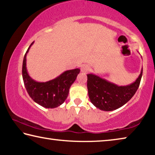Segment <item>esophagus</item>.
Wrapping results in <instances>:
<instances>
[{"mask_svg":"<svg viewBox=\"0 0 155 155\" xmlns=\"http://www.w3.org/2000/svg\"><path fill=\"white\" fill-rule=\"evenodd\" d=\"M89 70H90V67L88 66V65H82L81 68V72L83 73H86L89 72Z\"/></svg>","mask_w":155,"mask_h":155,"instance_id":"1","label":"esophagus"}]
</instances>
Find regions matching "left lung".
Here are the masks:
<instances>
[{
	"label": "left lung",
	"instance_id": "1",
	"mask_svg": "<svg viewBox=\"0 0 155 155\" xmlns=\"http://www.w3.org/2000/svg\"><path fill=\"white\" fill-rule=\"evenodd\" d=\"M143 69L134 83L118 86L94 74H88L89 98L94 106L103 111H114L130 101L140 86Z\"/></svg>",
	"mask_w": 155,
	"mask_h": 155
}]
</instances>
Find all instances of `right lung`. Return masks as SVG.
Here are the masks:
<instances>
[{"label": "right lung", "mask_w": 155, "mask_h": 155, "mask_svg": "<svg viewBox=\"0 0 155 155\" xmlns=\"http://www.w3.org/2000/svg\"><path fill=\"white\" fill-rule=\"evenodd\" d=\"M34 43L33 41L25 54L22 64V78L26 90L31 98L45 108L53 109L64 103L70 86L74 82L80 69L67 70L59 77L47 82H38L28 75L27 70V54Z\"/></svg>", "instance_id": "right-lung-1"}]
</instances>
